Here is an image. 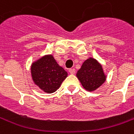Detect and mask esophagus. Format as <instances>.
Wrapping results in <instances>:
<instances>
[{"instance_id": "34e87169", "label": "esophagus", "mask_w": 134, "mask_h": 134, "mask_svg": "<svg viewBox=\"0 0 134 134\" xmlns=\"http://www.w3.org/2000/svg\"><path fill=\"white\" fill-rule=\"evenodd\" d=\"M69 72H70V74H72V75H74V74L75 73V70L74 68H72V69H70V70H69Z\"/></svg>"}]
</instances>
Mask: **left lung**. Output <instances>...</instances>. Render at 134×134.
I'll return each mask as SVG.
<instances>
[{"instance_id":"obj_1","label":"left lung","mask_w":134,"mask_h":134,"mask_svg":"<svg viewBox=\"0 0 134 134\" xmlns=\"http://www.w3.org/2000/svg\"><path fill=\"white\" fill-rule=\"evenodd\" d=\"M82 87L87 91H94L100 87L106 80L103 69L96 59L90 57L83 62L76 74Z\"/></svg>"}]
</instances>
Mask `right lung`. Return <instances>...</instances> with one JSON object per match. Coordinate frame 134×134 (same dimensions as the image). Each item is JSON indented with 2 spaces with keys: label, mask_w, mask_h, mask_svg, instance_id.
Returning <instances> with one entry per match:
<instances>
[{
  "label": "right lung",
  "mask_w": 134,
  "mask_h": 134,
  "mask_svg": "<svg viewBox=\"0 0 134 134\" xmlns=\"http://www.w3.org/2000/svg\"><path fill=\"white\" fill-rule=\"evenodd\" d=\"M31 73L34 84L47 93H54L68 75L52 54L44 55L34 62Z\"/></svg>",
  "instance_id": "right-lung-1"
}]
</instances>
